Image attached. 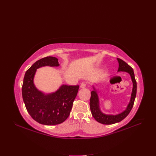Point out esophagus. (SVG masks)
I'll list each match as a JSON object with an SVG mask.
<instances>
[{"label": "esophagus", "mask_w": 156, "mask_h": 156, "mask_svg": "<svg viewBox=\"0 0 156 156\" xmlns=\"http://www.w3.org/2000/svg\"><path fill=\"white\" fill-rule=\"evenodd\" d=\"M86 87V83L85 82H82L80 85V88H85Z\"/></svg>", "instance_id": "esophagus-1"}]
</instances>
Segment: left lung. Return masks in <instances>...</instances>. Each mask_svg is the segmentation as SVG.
Listing matches in <instances>:
<instances>
[{
    "mask_svg": "<svg viewBox=\"0 0 156 156\" xmlns=\"http://www.w3.org/2000/svg\"><path fill=\"white\" fill-rule=\"evenodd\" d=\"M117 60L119 62V68L118 71L126 72L129 74L131 78H132L133 82L132 93V95H131V99L129 102L127 106L126 109L124 111H122L119 114H115V115H113V114H105L102 113V111H101L97 91L96 90L95 87H93L94 90L91 92V97L90 100V108L93 117L95 118V119L97 121L100 122V123L104 125L114 124L116 123V122H120L122 119H124L128 115L131 110H132L136 97V82L135 78L133 69L124 61H122V59L119 58H118Z\"/></svg>",
    "mask_w": 156,
    "mask_h": 156,
    "instance_id": "left-lung-1",
    "label": "left lung"
}]
</instances>
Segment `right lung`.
Here are the masks:
<instances>
[{"instance_id": "right-lung-1", "label": "right lung", "mask_w": 156, "mask_h": 156, "mask_svg": "<svg viewBox=\"0 0 156 156\" xmlns=\"http://www.w3.org/2000/svg\"><path fill=\"white\" fill-rule=\"evenodd\" d=\"M59 66L58 59L48 56L36 61L27 71L22 86V96L31 118L40 124H61L70 114L78 92V85H62L55 92L45 94L35 87L34 78L38 68Z\"/></svg>"}]
</instances>
